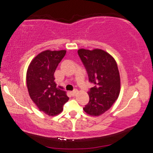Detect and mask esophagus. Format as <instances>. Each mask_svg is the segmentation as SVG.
Instances as JSON below:
<instances>
[{
	"label": "esophagus",
	"instance_id": "34e87169",
	"mask_svg": "<svg viewBox=\"0 0 153 153\" xmlns=\"http://www.w3.org/2000/svg\"><path fill=\"white\" fill-rule=\"evenodd\" d=\"M70 93H71L72 96H75L77 94V93H78V90H74L73 91L70 92Z\"/></svg>",
	"mask_w": 153,
	"mask_h": 153
}]
</instances>
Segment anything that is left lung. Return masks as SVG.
<instances>
[{
  "label": "left lung",
  "mask_w": 153,
  "mask_h": 153,
  "mask_svg": "<svg viewBox=\"0 0 153 153\" xmlns=\"http://www.w3.org/2000/svg\"><path fill=\"white\" fill-rule=\"evenodd\" d=\"M88 80L94 87L88 92L89 102L83 110L92 116L105 112L117 100L120 94V79L116 62L110 53L102 49H79Z\"/></svg>",
  "instance_id": "8db88e82"
}]
</instances>
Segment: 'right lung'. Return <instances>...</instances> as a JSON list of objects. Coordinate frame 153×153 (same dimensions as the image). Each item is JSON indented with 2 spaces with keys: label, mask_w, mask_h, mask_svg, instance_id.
Segmentation results:
<instances>
[{
  "label": "right lung",
  "mask_w": 153,
  "mask_h": 153,
  "mask_svg": "<svg viewBox=\"0 0 153 153\" xmlns=\"http://www.w3.org/2000/svg\"><path fill=\"white\" fill-rule=\"evenodd\" d=\"M66 51L46 50L32 60L27 72V86L31 100L49 116L58 115L68 101L66 92L56 86L54 73Z\"/></svg>",
  "instance_id": "right-lung-1"
}]
</instances>
